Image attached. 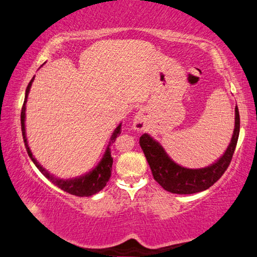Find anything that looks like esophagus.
<instances>
[{"instance_id": "obj_1", "label": "esophagus", "mask_w": 257, "mask_h": 257, "mask_svg": "<svg viewBox=\"0 0 257 257\" xmlns=\"http://www.w3.org/2000/svg\"><path fill=\"white\" fill-rule=\"evenodd\" d=\"M133 127L138 130V131H142L143 127H145V120H143V116L141 112H138V114L134 116Z\"/></svg>"}]
</instances>
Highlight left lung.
<instances>
[{"mask_svg":"<svg viewBox=\"0 0 257 257\" xmlns=\"http://www.w3.org/2000/svg\"><path fill=\"white\" fill-rule=\"evenodd\" d=\"M240 118L238 107L235 108V128L227 150L214 164L200 169L179 166L167 155L163 146L149 134H142L140 146L149 164L154 178L166 191L175 194H194L208 190L226 172L230 164L239 137Z\"/></svg>","mask_w":257,"mask_h":257,"instance_id":"obj_1","label":"left lung"}]
</instances>
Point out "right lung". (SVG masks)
Masks as SVG:
<instances>
[{
  "instance_id": "right-lung-1",
  "label": "right lung",
  "mask_w": 257,
  "mask_h": 257,
  "mask_svg": "<svg viewBox=\"0 0 257 257\" xmlns=\"http://www.w3.org/2000/svg\"><path fill=\"white\" fill-rule=\"evenodd\" d=\"M34 79H31V81L28 84V87L26 89V96H25V101H24V106H22L21 109V131H22V137H24V142L26 146L27 152H28V156L30 157V159L33 160V163L35 164L36 167L39 169V172L42 173L45 177L49 179L54 185H56L58 188H61L64 192L70 193L72 195L75 196H91L96 193L100 192L103 187L106 186V184L108 183L111 175V166H112V158L110 155V142L108 145L107 149L103 154L102 159L99 161V164L94 167L92 170H90L88 174L82 175L80 177H75V178H71V179H61L57 178L54 175L49 174L46 169H45L42 165H40L37 160L35 159V157L33 156L30 151V148L28 146V142H27V137H26V127H25V119H26V103H27V98H28V94L30 91L31 84L34 82ZM121 132V123L117 126L115 128V131L112 132L110 141L112 140L115 141V139L117 138L118 134Z\"/></svg>"
}]
</instances>
